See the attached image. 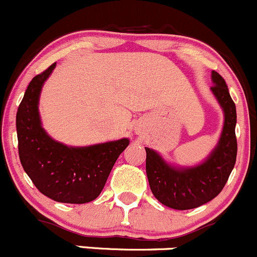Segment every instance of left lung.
Here are the masks:
<instances>
[{
  "instance_id": "left-lung-1",
  "label": "left lung",
  "mask_w": 257,
  "mask_h": 257,
  "mask_svg": "<svg viewBox=\"0 0 257 257\" xmlns=\"http://www.w3.org/2000/svg\"><path fill=\"white\" fill-rule=\"evenodd\" d=\"M211 79L214 85L210 89L224 110L225 120L219 143L205 162L190 168H174L157 152L145 148L150 190L160 203L172 209H194L212 200L225 186L236 162V107L225 79L215 71Z\"/></svg>"
}]
</instances>
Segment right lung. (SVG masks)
<instances>
[{
	"instance_id": "1",
	"label": "right lung",
	"mask_w": 257,
	"mask_h": 257,
	"mask_svg": "<svg viewBox=\"0 0 257 257\" xmlns=\"http://www.w3.org/2000/svg\"><path fill=\"white\" fill-rule=\"evenodd\" d=\"M56 63L33 77L18 107V154L36 188L52 200L84 204L102 193L114 163L128 147L126 138L89 147H68L52 139L41 124L38 100Z\"/></svg>"
}]
</instances>
